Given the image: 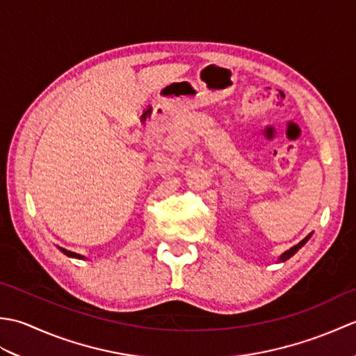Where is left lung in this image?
Here are the masks:
<instances>
[{
  "label": "left lung",
  "instance_id": "left-lung-1",
  "mask_svg": "<svg viewBox=\"0 0 356 356\" xmlns=\"http://www.w3.org/2000/svg\"><path fill=\"white\" fill-rule=\"evenodd\" d=\"M311 236H312V234H309V236H307V237H306L305 240H301L298 245H295V246H292V248L289 249V251H286V252H284V254H283L282 257H280V260H282V261H286L287 259H291V257H292V255H293L295 252H297V251H298V249H300L301 246H303V245L306 243V241H307L309 238H311Z\"/></svg>",
  "mask_w": 356,
  "mask_h": 356
}]
</instances>
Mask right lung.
<instances>
[{
	"label": "right lung",
	"instance_id": "add662e5",
	"mask_svg": "<svg viewBox=\"0 0 356 356\" xmlns=\"http://www.w3.org/2000/svg\"><path fill=\"white\" fill-rule=\"evenodd\" d=\"M61 251H63L65 255H69V257H76V259H82V255H79V254H74V252H70V251H67V249H64V248H61Z\"/></svg>",
	"mask_w": 356,
	"mask_h": 356
}]
</instances>
